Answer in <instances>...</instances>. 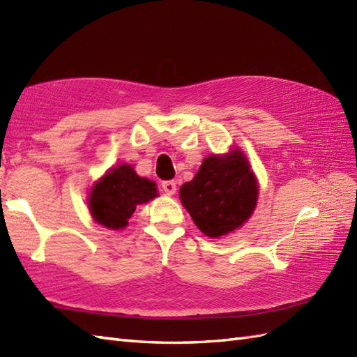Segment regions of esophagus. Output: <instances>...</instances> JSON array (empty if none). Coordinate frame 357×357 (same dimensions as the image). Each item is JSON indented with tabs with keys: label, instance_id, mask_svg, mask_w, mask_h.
<instances>
[{
	"label": "esophagus",
	"instance_id": "1",
	"mask_svg": "<svg viewBox=\"0 0 357 357\" xmlns=\"http://www.w3.org/2000/svg\"><path fill=\"white\" fill-rule=\"evenodd\" d=\"M162 189L165 190L167 195H174L176 190H177V186H176V181L174 180H167L162 183Z\"/></svg>",
	"mask_w": 357,
	"mask_h": 357
}]
</instances>
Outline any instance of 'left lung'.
Masks as SVG:
<instances>
[{
  "label": "left lung",
  "instance_id": "8db88e82",
  "mask_svg": "<svg viewBox=\"0 0 357 357\" xmlns=\"http://www.w3.org/2000/svg\"><path fill=\"white\" fill-rule=\"evenodd\" d=\"M180 199L198 228L219 238L250 218L257 201L256 178L241 152L208 156L193 180L180 188Z\"/></svg>",
  "mask_w": 357,
  "mask_h": 357
}]
</instances>
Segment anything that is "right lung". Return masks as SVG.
I'll return each instance as SVG.
<instances>
[{"label":"right lung","instance_id":"add662e5","mask_svg":"<svg viewBox=\"0 0 357 357\" xmlns=\"http://www.w3.org/2000/svg\"><path fill=\"white\" fill-rule=\"evenodd\" d=\"M155 197L158 190L153 181L138 177L131 165H119L93 186L89 210L95 222L109 229H121L128 225L138 204Z\"/></svg>","mask_w":357,"mask_h":357}]
</instances>
